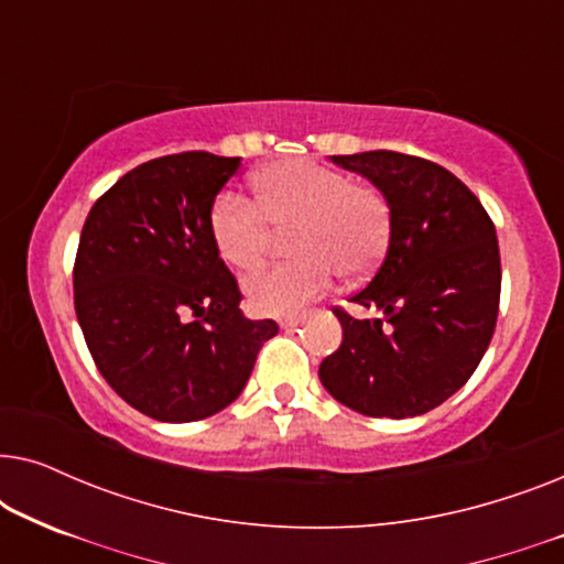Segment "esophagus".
Masks as SVG:
<instances>
[{
	"instance_id": "esophagus-1",
	"label": "esophagus",
	"mask_w": 564,
	"mask_h": 564,
	"mask_svg": "<svg viewBox=\"0 0 564 564\" xmlns=\"http://www.w3.org/2000/svg\"><path fill=\"white\" fill-rule=\"evenodd\" d=\"M300 323H303L300 318H284V321H280V326H282V328H297Z\"/></svg>"
}]
</instances>
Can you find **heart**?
<instances>
[{
    "label": "heart",
    "mask_w": 564,
    "mask_h": 564,
    "mask_svg": "<svg viewBox=\"0 0 564 564\" xmlns=\"http://www.w3.org/2000/svg\"><path fill=\"white\" fill-rule=\"evenodd\" d=\"M251 187L261 216L238 195H223L213 207L210 234L220 259L238 272L257 269L272 243L269 225L276 234L295 228L290 251L300 259L246 280V300L257 313L295 315L328 290L334 272L357 280L382 259L390 210L377 189L311 161L267 166Z\"/></svg>",
    "instance_id": "1"
}]
</instances>
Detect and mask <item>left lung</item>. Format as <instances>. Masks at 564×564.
Masks as SVG:
<instances>
[{
    "label": "left lung",
    "instance_id": "obj_1",
    "mask_svg": "<svg viewBox=\"0 0 564 564\" xmlns=\"http://www.w3.org/2000/svg\"><path fill=\"white\" fill-rule=\"evenodd\" d=\"M330 161L382 192L390 238L380 269L351 295L382 315L357 321L336 307L344 341L321 361L318 377L361 415L413 419L452 398L488 349L500 303L496 226L434 161L398 151Z\"/></svg>",
    "mask_w": 564,
    "mask_h": 564
}]
</instances>
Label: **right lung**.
I'll return each instance as SVG.
<instances>
[{"label":"right lung","instance_id":"obj_1","mask_svg":"<svg viewBox=\"0 0 564 564\" xmlns=\"http://www.w3.org/2000/svg\"><path fill=\"white\" fill-rule=\"evenodd\" d=\"M241 159L174 153L135 166L82 228L74 307L110 388L151 419L189 423L241 395L274 321L246 318L210 234Z\"/></svg>","mask_w":564,"mask_h":564}]
</instances>
